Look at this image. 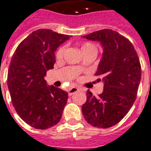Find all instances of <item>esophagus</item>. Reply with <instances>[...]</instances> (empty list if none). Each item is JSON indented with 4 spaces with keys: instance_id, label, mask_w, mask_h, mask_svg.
I'll return each instance as SVG.
<instances>
[{
    "instance_id": "1",
    "label": "esophagus",
    "mask_w": 151,
    "mask_h": 151,
    "mask_svg": "<svg viewBox=\"0 0 151 151\" xmlns=\"http://www.w3.org/2000/svg\"><path fill=\"white\" fill-rule=\"evenodd\" d=\"M79 89L80 88H78V87H72L71 88H70L69 89V91H68V94H69V96H72L73 93H77L78 91H79Z\"/></svg>"
}]
</instances>
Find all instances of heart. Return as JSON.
Listing matches in <instances>:
<instances>
[{
  "mask_svg": "<svg viewBox=\"0 0 151 151\" xmlns=\"http://www.w3.org/2000/svg\"><path fill=\"white\" fill-rule=\"evenodd\" d=\"M81 52L83 53V55L86 54L88 52H96V47H94L93 45L90 43V42H85L83 44L81 45ZM65 52V47H61L58 50L57 53H56V58H57L58 60H62L64 57ZM83 66V63H80L78 65V67L81 68Z\"/></svg>",
  "mask_w": 151,
  "mask_h": 151,
  "instance_id": "1",
  "label": "heart"
}]
</instances>
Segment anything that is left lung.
Wrapping results in <instances>:
<instances>
[{
  "label": "left lung",
  "mask_w": 151,
  "mask_h": 151,
  "mask_svg": "<svg viewBox=\"0 0 151 151\" xmlns=\"http://www.w3.org/2000/svg\"><path fill=\"white\" fill-rule=\"evenodd\" d=\"M83 38L100 42L103 47L96 74L103 77L104 90L97 97L87 91L82 113L92 126L111 127L126 116L136 99L142 71L139 59L132 42L113 30H100Z\"/></svg>",
  "instance_id": "8db88e82"
}]
</instances>
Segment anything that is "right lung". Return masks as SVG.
Listing matches in <instances>:
<instances>
[{
  "instance_id": "1",
  "label": "right lung",
  "mask_w": 151,
  "mask_h": 151,
  "mask_svg": "<svg viewBox=\"0 0 151 151\" xmlns=\"http://www.w3.org/2000/svg\"><path fill=\"white\" fill-rule=\"evenodd\" d=\"M50 29H39L22 41L12 58L8 87L19 116L36 129H47L60 121L68 93L47 86L44 77L54 68L55 50L70 39Z\"/></svg>"
}]
</instances>
